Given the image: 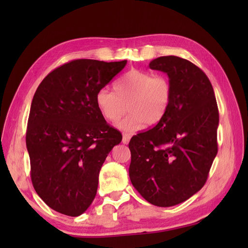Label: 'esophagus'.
I'll use <instances>...</instances> for the list:
<instances>
[{"label": "esophagus", "mask_w": 248, "mask_h": 248, "mask_svg": "<svg viewBox=\"0 0 248 248\" xmlns=\"http://www.w3.org/2000/svg\"><path fill=\"white\" fill-rule=\"evenodd\" d=\"M130 136L129 134H123V138H122V141L123 144H128L129 140H130Z\"/></svg>", "instance_id": "1"}]
</instances>
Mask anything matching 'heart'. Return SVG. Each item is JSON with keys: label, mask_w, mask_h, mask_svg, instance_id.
Instances as JSON below:
<instances>
[{"label": "heart", "mask_w": 248, "mask_h": 248, "mask_svg": "<svg viewBox=\"0 0 248 248\" xmlns=\"http://www.w3.org/2000/svg\"><path fill=\"white\" fill-rule=\"evenodd\" d=\"M115 91L101 88L95 95L100 115L108 122L117 123L126 112L129 114L119 124L120 129L136 132L147 125L159 123L167 115L171 102V85L168 78L132 69L114 85Z\"/></svg>", "instance_id": "1"}]
</instances>
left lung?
Wrapping results in <instances>:
<instances>
[{"label":"left lung","instance_id":"1","mask_svg":"<svg viewBox=\"0 0 248 248\" xmlns=\"http://www.w3.org/2000/svg\"><path fill=\"white\" fill-rule=\"evenodd\" d=\"M149 66L168 74L171 102L159 123L130 140L129 177L150 204L170 207L207 181L218 149V108L208 77L188 60L159 57Z\"/></svg>","mask_w":248,"mask_h":248}]
</instances>
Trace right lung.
<instances>
[{"mask_svg": "<svg viewBox=\"0 0 248 248\" xmlns=\"http://www.w3.org/2000/svg\"><path fill=\"white\" fill-rule=\"evenodd\" d=\"M126 63L73 60L48 73L36 90L26 134L31 180L59 213L76 217L90 207L102 164L122 140L100 115L95 95Z\"/></svg>", "mask_w": 248, "mask_h": 248, "instance_id": "1", "label": "right lung"}]
</instances>
